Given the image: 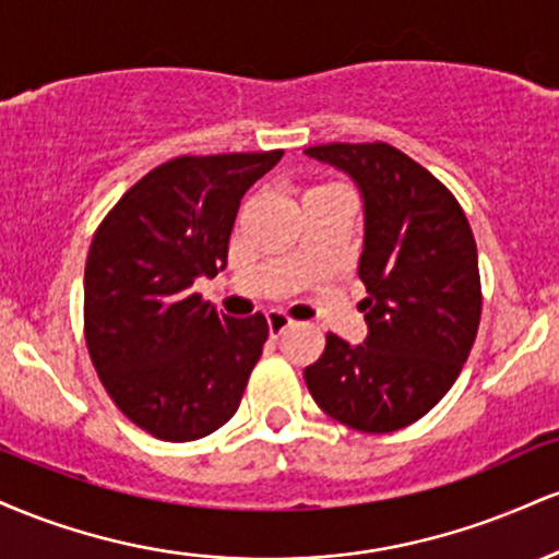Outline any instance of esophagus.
<instances>
[{
    "label": "esophagus",
    "instance_id": "esophagus-1",
    "mask_svg": "<svg viewBox=\"0 0 559 559\" xmlns=\"http://www.w3.org/2000/svg\"><path fill=\"white\" fill-rule=\"evenodd\" d=\"M292 323H294V320L288 318L284 310H271V312H267V329H271L273 336H281V333H284L286 329H292Z\"/></svg>",
    "mask_w": 559,
    "mask_h": 559
}]
</instances>
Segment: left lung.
<instances>
[{"instance_id":"left-lung-1","label":"left lung","mask_w":559,"mask_h":559,"mask_svg":"<svg viewBox=\"0 0 559 559\" xmlns=\"http://www.w3.org/2000/svg\"><path fill=\"white\" fill-rule=\"evenodd\" d=\"M307 155L349 173L365 202L357 275L368 338L325 336L305 381L325 415L365 433L420 420L457 381L480 323L478 249L439 178L386 141L320 144Z\"/></svg>"}]
</instances>
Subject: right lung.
<instances>
[{"label": "right lung", "mask_w": 559, "mask_h": 559, "mask_svg": "<svg viewBox=\"0 0 559 559\" xmlns=\"http://www.w3.org/2000/svg\"><path fill=\"white\" fill-rule=\"evenodd\" d=\"M281 157H173L96 228L83 273L88 357L120 413L155 439H202L239 409L267 320L223 316L194 281L226 267L241 197Z\"/></svg>", "instance_id": "right-lung-1"}]
</instances>
